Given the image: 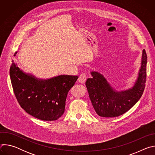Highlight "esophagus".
<instances>
[{
	"instance_id": "34e87169",
	"label": "esophagus",
	"mask_w": 155,
	"mask_h": 155,
	"mask_svg": "<svg viewBox=\"0 0 155 155\" xmlns=\"http://www.w3.org/2000/svg\"><path fill=\"white\" fill-rule=\"evenodd\" d=\"M86 78H87V76L86 74H81L80 76H79V78L78 79V82L81 83V84H83L84 83L86 80Z\"/></svg>"
}]
</instances>
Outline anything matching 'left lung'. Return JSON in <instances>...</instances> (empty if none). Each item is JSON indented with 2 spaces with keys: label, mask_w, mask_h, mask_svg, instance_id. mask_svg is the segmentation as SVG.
I'll use <instances>...</instances> for the list:
<instances>
[{
  "label": "left lung",
  "mask_w": 155,
  "mask_h": 155,
  "mask_svg": "<svg viewBox=\"0 0 155 155\" xmlns=\"http://www.w3.org/2000/svg\"><path fill=\"white\" fill-rule=\"evenodd\" d=\"M147 56L142 50L141 66L133 86L117 91L102 74L91 71L92 78H87L86 86L96 114L102 117H117L126 113L140 99L145 86Z\"/></svg>",
  "instance_id": "left-lung-1"
}]
</instances>
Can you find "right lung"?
<instances>
[{
  "mask_svg": "<svg viewBox=\"0 0 155 155\" xmlns=\"http://www.w3.org/2000/svg\"><path fill=\"white\" fill-rule=\"evenodd\" d=\"M10 75L21 107L29 115L43 121H55L63 115L68 93L78 78L61 75L48 79L38 78L25 72L14 61Z\"/></svg>",
  "mask_w": 155,
  "mask_h": 155,
  "instance_id": "1",
  "label": "right lung"
}]
</instances>
